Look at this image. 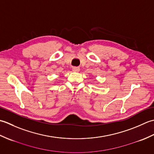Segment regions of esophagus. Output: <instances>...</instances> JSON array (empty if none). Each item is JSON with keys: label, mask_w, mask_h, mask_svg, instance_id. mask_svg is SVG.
<instances>
[{"label": "esophagus", "mask_w": 154, "mask_h": 154, "mask_svg": "<svg viewBox=\"0 0 154 154\" xmlns=\"http://www.w3.org/2000/svg\"><path fill=\"white\" fill-rule=\"evenodd\" d=\"M72 70H73V71H74V72H79L80 71V69H79V67H73V69H72Z\"/></svg>", "instance_id": "1"}]
</instances>
